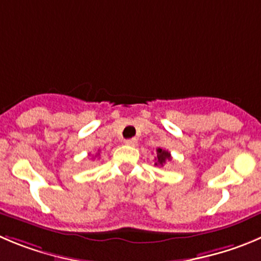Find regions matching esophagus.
<instances>
[{"mask_svg": "<svg viewBox=\"0 0 261 261\" xmlns=\"http://www.w3.org/2000/svg\"><path fill=\"white\" fill-rule=\"evenodd\" d=\"M125 144L126 145H130V147H135L138 144V140L135 138H131V139H126L125 140Z\"/></svg>", "mask_w": 261, "mask_h": 261, "instance_id": "esophagus-1", "label": "esophagus"}]
</instances>
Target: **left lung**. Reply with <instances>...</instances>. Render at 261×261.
<instances>
[{
	"mask_svg": "<svg viewBox=\"0 0 261 261\" xmlns=\"http://www.w3.org/2000/svg\"><path fill=\"white\" fill-rule=\"evenodd\" d=\"M157 157H155V166H164L167 161H171V154L169 150H165L162 148H158L157 150Z\"/></svg>",
	"mask_w": 261,
	"mask_h": 261,
	"instance_id": "obj_1",
	"label": "left lung"
}]
</instances>
